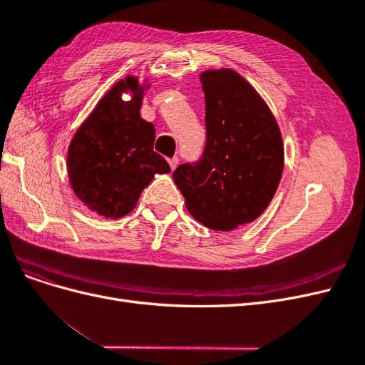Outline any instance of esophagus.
Listing matches in <instances>:
<instances>
[{
    "instance_id": "34e87169",
    "label": "esophagus",
    "mask_w": 365,
    "mask_h": 365,
    "mask_svg": "<svg viewBox=\"0 0 365 365\" xmlns=\"http://www.w3.org/2000/svg\"><path fill=\"white\" fill-rule=\"evenodd\" d=\"M169 165H170V169H172V170H175V169H176V165H178V157H173V158H170V160H169Z\"/></svg>"
}]
</instances>
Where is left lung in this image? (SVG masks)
Returning <instances> with one entry per match:
<instances>
[{
	"mask_svg": "<svg viewBox=\"0 0 365 365\" xmlns=\"http://www.w3.org/2000/svg\"><path fill=\"white\" fill-rule=\"evenodd\" d=\"M201 83L205 149L197 163L178 165L173 181L197 222L231 231L257 219L277 192L283 140L271 109L239 73L207 70Z\"/></svg>",
	"mask_w": 365,
	"mask_h": 365,
	"instance_id": "1",
	"label": "left lung"
}]
</instances>
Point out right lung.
<instances>
[{
	"label": "right lung",
	"instance_id": "obj_1",
	"mask_svg": "<svg viewBox=\"0 0 365 365\" xmlns=\"http://www.w3.org/2000/svg\"><path fill=\"white\" fill-rule=\"evenodd\" d=\"M134 76L109 90L76 130L68 146L67 168L74 195L91 212L108 219L130 213L155 175L170 168L153 150L155 126L140 115L143 94ZM129 92L131 98L120 96Z\"/></svg>",
	"mask_w": 365,
	"mask_h": 365
}]
</instances>
